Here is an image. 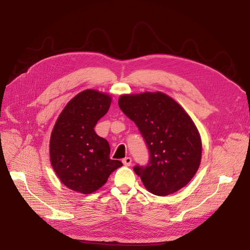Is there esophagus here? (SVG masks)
I'll return each mask as SVG.
<instances>
[{"mask_svg":"<svg viewBox=\"0 0 250 250\" xmlns=\"http://www.w3.org/2000/svg\"><path fill=\"white\" fill-rule=\"evenodd\" d=\"M123 163L125 166H129L130 164H132V158H130V157H125V158L123 159Z\"/></svg>","mask_w":250,"mask_h":250,"instance_id":"esophagus-1","label":"esophagus"}]
</instances>
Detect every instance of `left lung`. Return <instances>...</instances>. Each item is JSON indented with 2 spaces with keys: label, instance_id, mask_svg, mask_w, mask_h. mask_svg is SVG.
I'll return each instance as SVG.
<instances>
[{
  "label": "left lung",
  "instance_id": "obj_1",
  "mask_svg": "<svg viewBox=\"0 0 250 250\" xmlns=\"http://www.w3.org/2000/svg\"><path fill=\"white\" fill-rule=\"evenodd\" d=\"M123 112L139 127L150 151L147 166H135L147 190L165 196L185 188L198 171L202 140L187 111L162 92L124 94Z\"/></svg>",
  "mask_w": 250,
  "mask_h": 250
}]
</instances>
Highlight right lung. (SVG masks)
Segmentation results:
<instances>
[{"label":"right lung","mask_w":250,"mask_h":250,"mask_svg":"<svg viewBox=\"0 0 250 250\" xmlns=\"http://www.w3.org/2000/svg\"><path fill=\"white\" fill-rule=\"evenodd\" d=\"M111 96L93 89L84 90L65 105L50 135L49 158L63 186L89 194L106 183L123 163L109 158L108 142L94 126L106 114Z\"/></svg>","instance_id":"obj_1"}]
</instances>
